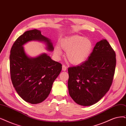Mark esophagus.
Instances as JSON below:
<instances>
[{
  "mask_svg": "<svg viewBox=\"0 0 126 126\" xmlns=\"http://www.w3.org/2000/svg\"><path fill=\"white\" fill-rule=\"evenodd\" d=\"M62 71H66V69H67V67H66V66H65L64 65H62Z\"/></svg>",
  "mask_w": 126,
  "mask_h": 126,
  "instance_id": "34e87169",
  "label": "esophagus"
}]
</instances>
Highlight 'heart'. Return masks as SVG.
Wrapping results in <instances>:
<instances>
[{"mask_svg": "<svg viewBox=\"0 0 126 126\" xmlns=\"http://www.w3.org/2000/svg\"><path fill=\"white\" fill-rule=\"evenodd\" d=\"M60 47L66 52V57L69 62L78 65L85 62L89 57L93 48V43L89 38L74 35L61 40ZM60 47L57 46L54 49V53L58 57L62 53Z\"/></svg>", "mask_w": 126, "mask_h": 126, "instance_id": "b5f03b06", "label": "heart"}]
</instances>
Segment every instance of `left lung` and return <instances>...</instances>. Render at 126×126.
<instances>
[{"instance_id": "left-lung-1", "label": "left lung", "mask_w": 126, "mask_h": 126, "mask_svg": "<svg viewBox=\"0 0 126 126\" xmlns=\"http://www.w3.org/2000/svg\"><path fill=\"white\" fill-rule=\"evenodd\" d=\"M115 51L109 42H97L88 60L80 65L68 68L69 94L76 103L90 106L109 90L116 66Z\"/></svg>"}]
</instances>
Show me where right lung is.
<instances>
[{
  "label": "right lung",
  "instance_id": "obj_1",
  "mask_svg": "<svg viewBox=\"0 0 126 126\" xmlns=\"http://www.w3.org/2000/svg\"><path fill=\"white\" fill-rule=\"evenodd\" d=\"M44 43L46 49L53 51L51 40L36 29L25 32L13 44L10 55L12 82L18 94L31 104L43 102L50 94L54 81L62 70V65L46 53L32 58L27 55L24 46L28 42Z\"/></svg>",
  "mask_w": 126,
  "mask_h": 126
}]
</instances>
